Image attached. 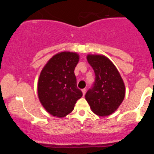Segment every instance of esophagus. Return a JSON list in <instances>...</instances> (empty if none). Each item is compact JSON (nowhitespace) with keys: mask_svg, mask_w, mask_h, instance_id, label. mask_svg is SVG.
Listing matches in <instances>:
<instances>
[{"mask_svg":"<svg viewBox=\"0 0 154 154\" xmlns=\"http://www.w3.org/2000/svg\"><path fill=\"white\" fill-rule=\"evenodd\" d=\"M82 92L83 95H85V93H86V89H85V88H84V89H82Z\"/></svg>","mask_w":154,"mask_h":154,"instance_id":"obj_1","label":"esophagus"}]
</instances>
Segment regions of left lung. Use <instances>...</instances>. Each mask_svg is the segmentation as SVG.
<instances>
[{
    "mask_svg": "<svg viewBox=\"0 0 154 154\" xmlns=\"http://www.w3.org/2000/svg\"><path fill=\"white\" fill-rule=\"evenodd\" d=\"M87 59L95 77L93 86L86 93L85 99L95 114L109 116L123 101L125 84L117 69L106 56L88 55Z\"/></svg>",
    "mask_w": 154,
    "mask_h": 154,
    "instance_id": "1",
    "label": "left lung"
}]
</instances>
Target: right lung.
<instances>
[{"instance_id": "1", "label": "right lung", "mask_w": 154, "mask_h": 154, "mask_svg": "<svg viewBox=\"0 0 154 154\" xmlns=\"http://www.w3.org/2000/svg\"><path fill=\"white\" fill-rule=\"evenodd\" d=\"M76 53L61 52L53 56L40 73L38 85L40 103L48 112L63 117L72 112L82 93L77 87Z\"/></svg>"}]
</instances>
